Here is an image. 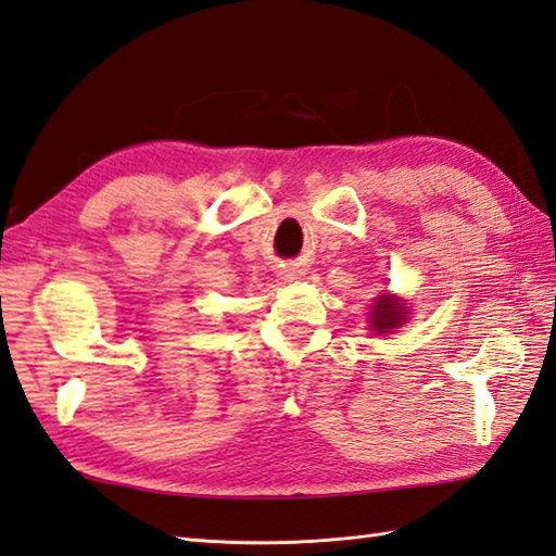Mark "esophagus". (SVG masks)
Segmentation results:
<instances>
[{
  "label": "esophagus",
  "instance_id": "1",
  "mask_svg": "<svg viewBox=\"0 0 556 556\" xmlns=\"http://www.w3.org/2000/svg\"><path fill=\"white\" fill-rule=\"evenodd\" d=\"M287 277H289V279H293V277H296V275H293V271H291V275H287Z\"/></svg>",
  "mask_w": 556,
  "mask_h": 556
}]
</instances>
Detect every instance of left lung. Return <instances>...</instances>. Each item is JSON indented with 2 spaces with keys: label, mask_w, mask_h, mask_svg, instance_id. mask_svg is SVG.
<instances>
[{
  "label": "left lung",
  "mask_w": 556,
  "mask_h": 556,
  "mask_svg": "<svg viewBox=\"0 0 556 556\" xmlns=\"http://www.w3.org/2000/svg\"><path fill=\"white\" fill-rule=\"evenodd\" d=\"M408 320L406 305L399 299H394L392 293H382L377 296L372 303V313H370V329L377 334H389L394 332L396 327H401Z\"/></svg>",
  "instance_id": "obj_1"
}]
</instances>
